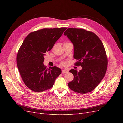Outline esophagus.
<instances>
[{
    "label": "esophagus",
    "mask_w": 123,
    "mask_h": 123,
    "mask_svg": "<svg viewBox=\"0 0 123 123\" xmlns=\"http://www.w3.org/2000/svg\"><path fill=\"white\" fill-rule=\"evenodd\" d=\"M69 72V71L67 69H64L62 70V73H68Z\"/></svg>",
    "instance_id": "esophagus-1"
}]
</instances>
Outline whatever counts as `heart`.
<instances>
[{"label":"heart","mask_w":123,"mask_h":123,"mask_svg":"<svg viewBox=\"0 0 123 123\" xmlns=\"http://www.w3.org/2000/svg\"><path fill=\"white\" fill-rule=\"evenodd\" d=\"M62 64L63 65H65L66 64V63H65V62H62Z\"/></svg>","instance_id":"b5f03b06"}]
</instances>
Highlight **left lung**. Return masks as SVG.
Masks as SVG:
<instances>
[{"label":"left lung","mask_w":123,"mask_h":123,"mask_svg":"<svg viewBox=\"0 0 123 123\" xmlns=\"http://www.w3.org/2000/svg\"><path fill=\"white\" fill-rule=\"evenodd\" d=\"M64 35L74 46L73 57L76 66L82 67L77 72L71 69L74 76L69 84L72 90L85 94L93 90L105 76L108 65L106 51L102 41L95 33L83 29L68 28Z\"/></svg>","instance_id":"8db88e82"}]
</instances>
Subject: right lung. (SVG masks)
I'll list each match as a JSON object with an SVG mask.
<instances>
[{"label": "right lung", "instance_id": "1", "mask_svg": "<svg viewBox=\"0 0 123 123\" xmlns=\"http://www.w3.org/2000/svg\"><path fill=\"white\" fill-rule=\"evenodd\" d=\"M67 28H44L26 37L17 53L18 70L25 84L31 90L40 92L53 87L62 73L56 66L47 68L44 56L50 51Z\"/></svg>", "mask_w": 123, "mask_h": 123}]
</instances>
